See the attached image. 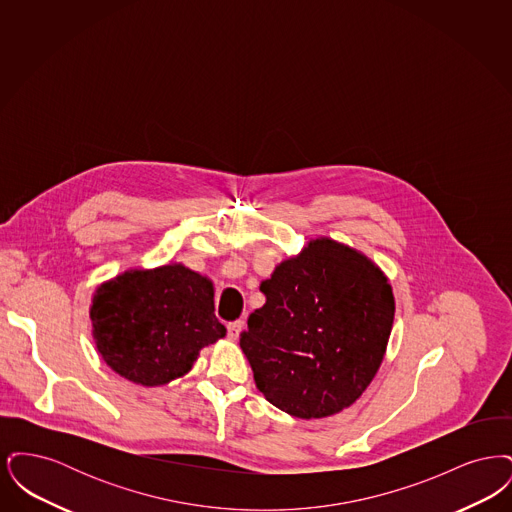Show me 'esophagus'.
Masks as SVG:
<instances>
[{
	"label": "esophagus",
	"mask_w": 512,
	"mask_h": 512,
	"mask_svg": "<svg viewBox=\"0 0 512 512\" xmlns=\"http://www.w3.org/2000/svg\"><path fill=\"white\" fill-rule=\"evenodd\" d=\"M242 330H244V322H242V320L230 322V324H228V338H230V340H238L240 334H242Z\"/></svg>",
	"instance_id": "1"
}]
</instances>
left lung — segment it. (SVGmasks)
<instances>
[{"mask_svg":"<svg viewBox=\"0 0 512 512\" xmlns=\"http://www.w3.org/2000/svg\"><path fill=\"white\" fill-rule=\"evenodd\" d=\"M261 292L267 303L247 318L240 347L268 403L305 420L351 407L390 340L395 297L382 268L320 236L276 265Z\"/></svg>","mask_w":512,"mask_h":512,"instance_id":"left-lung-1","label":"left lung"}]
</instances>
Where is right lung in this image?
I'll return each mask as SVG.
<instances>
[{
  "instance_id": "1",
  "label": "right lung",
  "mask_w": 512,
  "mask_h": 512,
  "mask_svg": "<svg viewBox=\"0 0 512 512\" xmlns=\"http://www.w3.org/2000/svg\"><path fill=\"white\" fill-rule=\"evenodd\" d=\"M90 318L105 365L146 388L186 376L199 351L226 336L213 282L182 263L128 268L99 284Z\"/></svg>"
}]
</instances>
